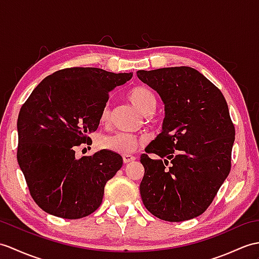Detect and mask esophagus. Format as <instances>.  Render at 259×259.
<instances>
[{"mask_svg":"<svg viewBox=\"0 0 259 259\" xmlns=\"http://www.w3.org/2000/svg\"><path fill=\"white\" fill-rule=\"evenodd\" d=\"M122 159H123L124 163H129V162H132V161L136 160V158L134 157V155H130V154H123L122 155Z\"/></svg>","mask_w":259,"mask_h":259,"instance_id":"obj_1","label":"esophagus"}]
</instances>
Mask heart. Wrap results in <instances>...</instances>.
Segmentation results:
<instances>
[{
  "label": "heart",
  "mask_w": 259,
  "mask_h": 259,
  "mask_svg": "<svg viewBox=\"0 0 259 259\" xmlns=\"http://www.w3.org/2000/svg\"><path fill=\"white\" fill-rule=\"evenodd\" d=\"M128 98L131 104L136 106L144 115H149L152 112L157 105L155 96L151 90L146 87H137L130 90ZM111 109L109 105L102 107L99 115V120L101 123H108L110 120ZM143 143V139L139 136L124 134V132H117L115 135L105 136L99 140L100 148L121 154H130L135 152Z\"/></svg>",
  "instance_id": "obj_1"
}]
</instances>
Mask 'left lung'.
Returning <instances> with one entry per match:
<instances>
[{
  "mask_svg": "<svg viewBox=\"0 0 259 259\" xmlns=\"http://www.w3.org/2000/svg\"><path fill=\"white\" fill-rule=\"evenodd\" d=\"M164 102L162 132L140 162V194L158 219L183 222L203 214L231 171L235 128L221 90L188 66L138 70Z\"/></svg>",
  "mask_w": 259,
  "mask_h": 259,
  "instance_id": "left-lung-1",
  "label": "left lung"
}]
</instances>
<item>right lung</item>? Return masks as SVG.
<instances>
[{"label": "right lung", "instance_id": "1", "mask_svg": "<svg viewBox=\"0 0 259 259\" xmlns=\"http://www.w3.org/2000/svg\"><path fill=\"white\" fill-rule=\"evenodd\" d=\"M95 67L57 70L41 80L17 118V162L34 202L48 214L76 220L94 213L107 181L122 166L121 155L101 150L77 159L92 143L109 92L131 79Z\"/></svg>", "mask_w": 259, "mask_h": 259}]
</instances>
